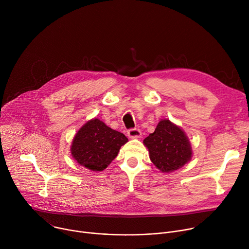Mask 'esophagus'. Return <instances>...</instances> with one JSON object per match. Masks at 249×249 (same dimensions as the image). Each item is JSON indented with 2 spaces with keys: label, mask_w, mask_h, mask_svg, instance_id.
<instances>
[{
  "label": "esophagus",
  "mask_w": 249,
  "mask_h": 249,
  "mask_svg": "<svg viewBox=\"0 0 249 249\" xmlns=\"http://www.w3.org/2000/svg\"><path fill=\"white\" fill-rule=\"evenodd\" d=\"M127 134L130 138L135 139V138H140L141 137V131L138 128H131L127 131Z\"/></svg>",
  "instance_id": "1"
}]
</instances>
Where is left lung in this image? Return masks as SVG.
I'll list each match as a JSON object with an SVG mask.
<instances>
[{
  "mask_svg": "<svg viewBox=\"0 0 249 249\" xmlns=\"http://www.w3.org/2000/svg\"><path fill=\"white\" fill-rule=\"evenodd\" d=\"M144 144L149 149L150 159L162 172H171L190 160L191 146L184 132L169 120H161Z\"/></svg>",
  "mask_w": 249,
  "mask_h": 249,
  "instance_id": "1",
  "label": "left lung"
}]
</instances>
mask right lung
<instances>
[{"instance_id": "right-lung-1", "label": "right lung", "mask_w": 249, "mask_h": 249, "mask_svg": "<svg viewBox=\"0 0 249 249\" xmlns=\"http://www.w3.org/2000/svg\"><path fill=\"white\" fill-rule=\"evenodd\" d=\"M127 137L106 126L98 119L86 123L76 134L71 152L81 165L101 171L117 157Z\"/></svg>"}]
</instances>
